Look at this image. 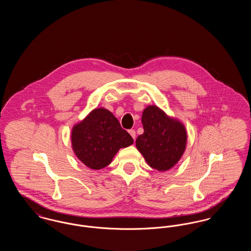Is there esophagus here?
Listing matches in <instances>:
<instances>
[{
  "mask_svg": "<svg viewBox=\"0 0 251 251\" xmlns=\"http://www.w3.org/2000/svg\"><path fill=\"white\" fill-rule=\"evenodd\" d=\"M129 133L131 134V136L132 137V138H133V139H135V135H136V132H135L134 130H130V131H129Z\"/></svg>",
  "mask_w": 251,
  "mask_h": 251,
  "instance_id": "obj_1",
  "label": "esophagus"
}]
</instances>
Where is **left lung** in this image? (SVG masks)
Returning <instances> with one entry per match:
<instances>
[{"label": "left lung", "instance_id": "1", "mask_svg": "<svg viewBox=\"0 0 251 251\" xmlns=\"http://www.w3.org/2000/svg\"><path fill=\"white\" fill-rule=\"evenodd\" d=\"M143 134L136 138V148L150 167L167 171L174 167L186 149L184 125L155 105L145 108L142 114Z\"/></svg>", "mask_w": 251, "mask_h": 251}]
</instances>
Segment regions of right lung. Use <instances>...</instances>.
I'll list each match as a JSON object with an SVG mask.
<instances>
[{
  "label": "right lung",
  "instance_id": "add662e5",
  "mask_svg": "<svg viewBox=\"0 0 251 251\" xmlns=\"http://www.w3.org/2000/svg\"><path fill=\"white\" fill-rule=\"evenodd\" d=\"M131 144L133 139L128 131L122 129L118 119L104 108L92 110L72 128V150L91 169L107 167L120 149Z\"/></svg>",
  "mask_w": 251,
  "mask_h": 251
}]
</instances>
